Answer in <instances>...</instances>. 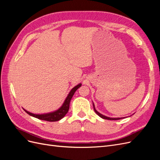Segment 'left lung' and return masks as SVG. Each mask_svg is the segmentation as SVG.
<instances>
[{"label": "left lung", "mask_w": 160, "mask_h": 160, "mask_svg": "<svg viewBox=\"0 0 160 160\" xmlns=\"http://www.w3.org/2000/svg\"><path fill=\"white\" fill-rule=\"evenodd\" d=\"M93 109H94V111H95V113L98 114L99 117H101V118H103V119H108V120H118V119H120L121 118H108V117H106V116H105V115H103L102 114H101V113H99L98 111H97L95 109V106H94V104H93Z\"/></svg>", "instance_id": "left-lung-1"}]
</instances>
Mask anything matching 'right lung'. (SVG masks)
I'll use <instances>...</instances> for the list:
<instances>
[{
    "label": "right lung",
    "mask_w": 160,
    "mask_h": 160,
    "mask_svg": "<svg viewBox=\"0 0 160 160\" xmlns=\"http://www.w3.org/2000/svg\"><path fill=\"white\" fill-rule=\"evenodd\" d=\"M81 86V84L79 83V85L75 86L74 88H72L71 89V91H70V93H69L68 96L67 97L65 102L63 103V104H62V105L59 109L54 111V112L39 115V114H33V113L28 112V111H26L25 109H24V110H25V112L27 113H28V115H30L32 116V117H35L37 119L44 120V121H47V122H57V121L61 119L67 113V112H68L69 109V104H70L71 99L72 98V96H73L75 92L77 89H78Z\"/></svg>",
    "instance_id": "obj_1"
}]
</instances>
